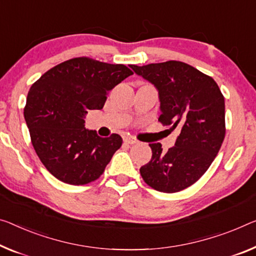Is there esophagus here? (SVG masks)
Returning a JSON list of instances; mask_svg holds the SVG:
<instances>
[{"instance_id":"34e87169","label":"esophagus","mask_w":256,"mask_h":256,"mask_svg":"<svg viewBox=\"0 0 256 256\" xmlns=\"http://www.w3.org/2000/svg\"><path fill=\"white\" fill-rule=\"evenodd\" d=\"M124 140V143H127V144H137V143H138V140H137L135 137H132V136H126Z\"/></svg>"}]
</instances>
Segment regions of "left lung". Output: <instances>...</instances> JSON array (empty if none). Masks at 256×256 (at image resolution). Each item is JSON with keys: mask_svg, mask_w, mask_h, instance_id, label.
<instances>
[{"mask_svg": "<svg viewBox=\"0 0 256 256\" xmlns=\"http://www.w3.org/2000/svg\"><path fill=\"white\" fill-rule=\"evenodd\" d=\"M159 92V121L178 128L175 146L162 151L150 144L152 158L142 166L144 182L156 191L174 194L194 184L213 162L226 136V105L212 76L183 62L130 65Z\"/></svg>", "mask_w": 256, "mask_h": 256, "instance_id": "left-lung-1", "label": "left lung"}]
</instances>
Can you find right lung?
<instances>
[{"mask_svg": "<svg viewBox=\"0 0 256 256\" xmlns=\"http://www.w3.org/2000/svg\"><path fill=\"white\" fill-rule=\"evenodd\" d=\"M132 74L122 64L78 57L46 70L32 84L24 116L35 152L54 178L84 186L103 174L122 138L88 130L84 116L89 110L103 108L110 90Z\"/></svg>", "mask_w": 256, "mask_h": 256, "instance_id": "add662e5", "label": "right lung"}]
</instances>
